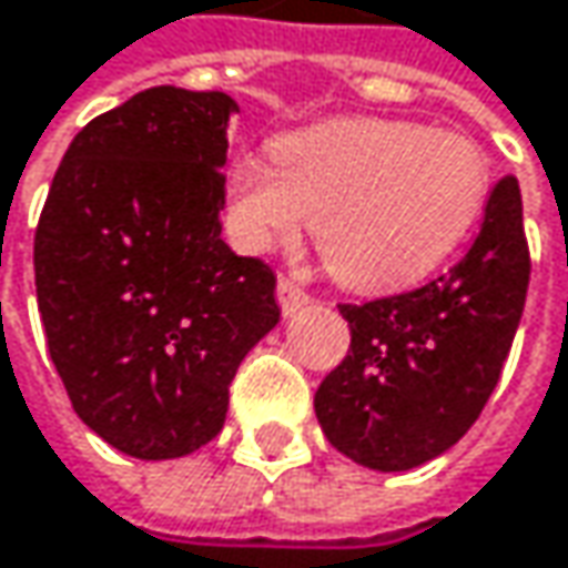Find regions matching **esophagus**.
Wrapping results in <instances>:
<instances>
[{"mask_svg":"<svg viewBox=\"0 0 568 568\" xmlns=\"http://www.w3.org/2000/svg\"><path fill=\"white\" fill-rule=\"evenodd\" d=\"M276 298H280L283 315H295V312H302L305 305H312V295L295 283V280H288V276H280V283H276Z\"/></svg>","mask_w":568,"mask_h":568,"instance_id":"esophagus-1","label":"esophagus"}]
</instances>
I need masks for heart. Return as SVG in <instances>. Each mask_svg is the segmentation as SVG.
<instances>
[{
	"label": "heart",
	"instance_id": "1",
	"mask_svg": "<svg viewBox=\"0 0 568 568\" xmlns=\"http://www.w3.org/2000/svg\"><path fill=\"white\" fill-rule=\"evenodd\" d=\"M488 202L483 148L453 128L337 118L273 141V163L227 170L224 215L244 251L315 224L324 266L363 292L420 283L466 244Z\"/></svg>",
	"mask_w": 568,
	"mask_h": 568
}]
</instances>
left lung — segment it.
<instances>
[{
	"label": "left lung",
	"instance_id": "1",
	"mask_svg": "<svg viewBox=\"0 0 568 568\" xmlns=\"http://www.w3.org/2000/svg\"><path fill=\"white\" fill-rule=\"evenodd\" d=\"M527 280L520 185L505 176L485 202L479 237L450 273L405 295L341 305L351 351L315 392L324 437L379 473L450 450L498 385Z\"/></svg>",
	"mask_w": 568,
	"mask_h": 568
}]
</instances>
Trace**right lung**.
<instances>
[{
	"label": "right lung",
	"mask_w": 568,
	"mask_h": 568,
	"mask_svg": "<svg viewBox=\"0 0 568 568\" xmlns=\"http://www.w3.org/2000/svg\"><path fill=\"white\" fill-rule=\"evenodd\" d=\"M231 115L224 92L131 95L73 138L38 221L53 366L85 427L134 459L205 447L280 324L273 270L221 241Z\"/></svg>",
	"instance_id": "right-lung-1"
}]
</instances>
